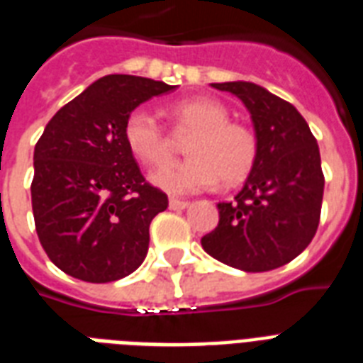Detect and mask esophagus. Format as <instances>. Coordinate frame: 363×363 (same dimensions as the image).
Returning a JSON list of instances; mask_svg holds the SVG:
<instances>
[{"label": "esophagus", "instance_id": "1", "mask_svg": "<svg viewBox=\"0 0 363 363\" xmlns=\"http://www.w3.org/2000/svg\"><path fill=\"white\" fill-rule=\"evenodd\" d=\"M169 207L171 209H186L188 207V201H184V199H177V198H169Z\"/></svg>", "mask_w": 363, "mask_h": 363}]
</instances>
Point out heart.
Masks as SVG:
<instances>
[{
	"label": "heart",
	"mask_w": 363,
	"mask_h": 363,
	"mask_svg": "<svg viewBox=\"0 0 363 363\" xmlns=\"http://www.w3.org/2000/svg\"><path fill=\"white\" fill-rule=\"evenodd\" d=\"M179 135H192L181 164L156 171L150 179L171 194H190L213 188L220 181L233 186L245 181L258 160V139L245 124L230 121L220 101L192 98L169 107ZM124 139L130 152L147 167H160L173 158V139L147 107H137L128 115Z\"/></svg>",
	"instance_id": "obj_1"
}]
</instances>
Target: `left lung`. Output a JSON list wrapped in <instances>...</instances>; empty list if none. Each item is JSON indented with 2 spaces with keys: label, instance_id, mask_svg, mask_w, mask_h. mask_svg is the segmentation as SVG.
<instances>
[{
  "label": "left lung",
  "instance_id": "8db88e82",
  "mask_svg": "<svg viewBox=\"0 0 363 363\" xmlns=\"http://www.w3.org/2000/svg\"><path fill=\"white\" fill-rule=\"evenodd\" d=\"M211 86L245 104L258 160L235 199L218 203V226L201 238V247L235 269H277L315 238L324 196L320 150L303 116L275 94L242 81Z\"/></svg>",
  "mask_w": 363,
  "mask_h": 363
}]
</instances>
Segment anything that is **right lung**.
Listing matches in <instances>:
<instances>
[{"mask_svg": "<svg viewBox=\"0 0 363 363\" xmlns=\"http://www.w3.org/2000/svg\"><path fill=\"white\" fill-rule=\"evenodd\" d=\"M173 88L145 77H101L39 137L31 181L37 238L67 275L111 282L143 264L148 228L167 209V196L145 181L124 124L137 105Z\"/></svg>", "mask_w": 363, "mask_h": 363, "instance_id": "1", "label": "right lung"}]
</instances>
